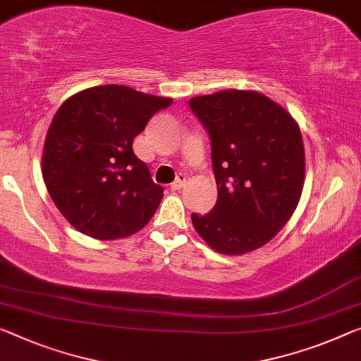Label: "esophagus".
<instances>
[{
    "instance_id": "1",
    "label": "esophagus",
    "mask_w": 361,
    "mask_h": 361,
    "mask_svg": "<svg viewBox=\"0 0 361 361\" xmlns=\"http://www.w3.org/2000/svg\"><path fill=\"white\" fill-rule=\"evenodd\" d=\"M185 180H187V177H185V174H177V177H176V180L173 182V184H171V188H173V190H179L180 187H184V184H185Z\"/></svg>"
}]
</instances>
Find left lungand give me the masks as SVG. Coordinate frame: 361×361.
<instances>
[{
    "instance_id": "1",
    "label": "left lung",
    "mask_w": 361,
    "mask_h": 361,
    "mask_svg": "<svg viewBox=\"0 0 361 361\" xmlns=\"http://www.w3.org/2000/svg\"><path fill=\"white\" fill-rule=\"evenodd\" d=\"M188 106L208 132L218 187L212 212L192 213V224L216 252L257 250L286 226L300 200V129L284 108L257 92L224 90L192 98Z\"/></svg>"
}]
</instances>
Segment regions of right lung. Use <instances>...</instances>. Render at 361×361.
I'll return each mask as SVG.
<instances>
[{
	"mask_svg": "<svg viewBox=\"0 0 361 361\" xmlns=\"http://www.w3.org/2000/svg\"><path fill=\"white\" fill-rule=\"evenodd\" d=\"M171 103L129 87L102 85L61 104L43 148V179L61 214L82 234L113 240L152 219L164 188L152 180L132 142Z\"/></svg>",
	"mask_w": 361,
	"mask_h": 361,
	"instance_id": "add662e5",
	"label": "right lung"
}]
</instances>
